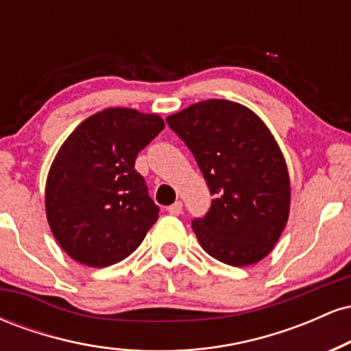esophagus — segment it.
<instances>
[{
  "label": "esophagus",
  "instance_id": "obj_1",
  "mask_svg": "<svg viewBox=\"0 0 351 351\" xmlns=\"http://www.w3.org/2000/svg\"><path fill=\"white\" fill-rule=\"evenodd\" d=\"M167 211L173 216H178V215H181V211H183V203H181V201H175L171 206L167 208Z\"/></svg>",
  "mask_w": 351,
  "mask_h": 351
}]
</instances>
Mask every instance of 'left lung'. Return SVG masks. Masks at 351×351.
Segmentation results:
<instances>
[{
    "label": "left lung",
    "mask_w": 351,
    "mask_h": 351,
    "mask_svg": "<svg viewBox=\"0 0 351 351\" xmlns=\"http://www.w3.org/2000/svg\"><path fill=\"white\" fill-rule=\"evenodd\" d=\"M167 123L186 143L215 196L193 219L201 247L221 263H259L287 224L291 181L279 145L251 108L211 99L170 115Z\"/></svg>",
    "instance_id": "8db88e82"
}]
</instances>
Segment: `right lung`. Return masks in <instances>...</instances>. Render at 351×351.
Segmentation results:
<instances>
[{"label": "right lung", "instance_id": "obj_1", "mask_svg": "<svg viewBox=\"0 0 351 351\" xmlns=\"http://www.w3.org/2000/svg\"><path fill=\"white\" fill-rule=\"evenodd\" d=\"M163 128L160 115L117 107L88 117L67 136L46 181L47 223L67 256L108 267L142 244L160 208L135 160Z\"/></svg>", "mask_w": 351, "mask_h": 351}]
</instances>
